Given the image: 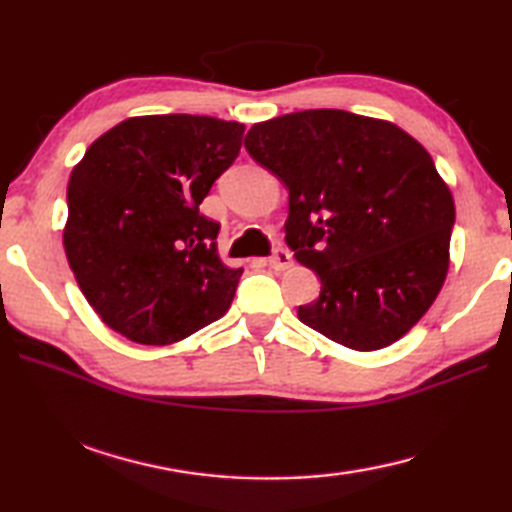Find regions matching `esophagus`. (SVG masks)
<instances>
[{
    "instance_id": "esophagus-1",
    "label": "esophagus",
    "mask_w": 512,
    "mask_h": 512,
    "mask_svg": "<svg viewBox=\"0 0 512 512\" xmlns=\"http://www.w3.org/2000/svg\"><path fill=\"white\" fill-rule=\"evenodd\" d=\"M268 266H271L273 271H287V268L293 266V257H291L289 250L277 248L275 253L268 257Z\"/></svg>"
}]
</instances>
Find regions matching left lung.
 Segmentation results:
<instances>
[{"mask_svg":"<svg viewBox=\"0 0 512 512\" xmlns=\"http://www.w3.org/2000/svg\"><path fill=\"white\" fill-rule=\"evenodd\" d=\"M244 144L287 185V244L320 277L302 323L359 352L402 339L443 289L456 216L427 149L332 108L259 121Z\"/></svg>","mask_w":512,"mask_h":512,"instance_id":"left-lung-1","label":"left lung"}]
</instances>
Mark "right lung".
I'll return each instance as SVG.
<instances>
[{"label": "right lung", "mask_w": 512, "mask_h": 512, "mask_svg": "<svg viewBox=\"0 0 512 512\" xmlns=\"http://www.w3.org/2000/svg\"><path fill=\"white\" fill-rule=\"evenodd\" d=\"M241 140L239 121L131 117L72 169L67 262L90 307L128 341L178 343L228 311L244 268L221 262L219 223L198 205Z\"/></svg>", "instance_id": "obj_1"}]
</instances>
